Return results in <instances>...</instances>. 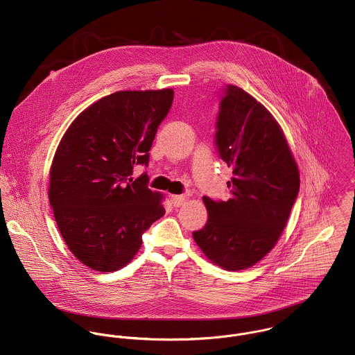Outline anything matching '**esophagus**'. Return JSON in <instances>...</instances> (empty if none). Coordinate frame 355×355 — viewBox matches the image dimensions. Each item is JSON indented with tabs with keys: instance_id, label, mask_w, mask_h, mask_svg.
Here are the masks:
<instances>
[{
	"instance_id": "1",
	"label": "esophagus",
	"mask_w": 355,
	"mask_h": 355,
	"mask_svg": "<svg viewBox=\"0 0 355 355\" xmlns=\"http://www.w3.org/2000/svg\"><path fill=\"white\" fill-rule=\"evenodd\" d=\"M171 201L173 203V206L179 207V206H182V205L186 203L187 197H186V196H172V197H171Z\"/></svg>"
}]
</instances>
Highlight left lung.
I'll return each instance as SVG.
<instances>
[{
    "mask_svg": "<svg viewBox=\"0 0 355 355\" xmlns=\"http://www.w3.org/2000/svg\"><path fill=\"white\" fill-rule=\"evenodd\" d=\"M216 128L220 158L232 169L231 198L203 197L209 218L193 238L213 263L242 270L279 241L300 191V171L279 123L243 89H224Z\"/></svg>",
    "mask_w": 355,
    "mask_h": 355,
    "instance_id": "1",
    "label": "left lung"
}]
</instances>
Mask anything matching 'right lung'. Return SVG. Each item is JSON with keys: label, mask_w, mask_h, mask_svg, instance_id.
<instances>
[{"label": "right lung", "mask_w": 355, "mask_h": 355, "mask_svg": "<svg viewBox=\"0 0 355 355\" xmlns=\"http://www.w3.org/2000/svg\"><path fill=\"white\" fill-rule=\"evenodd\" d=\"M173 90L116 92L85 109L61 138L51 166L49 201L68 249L86 266L114 272L134 258L142 234L165 214L148 175L158 125Z\"/></svg>", "instance_id": "add662e5"}]
</instances>
